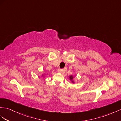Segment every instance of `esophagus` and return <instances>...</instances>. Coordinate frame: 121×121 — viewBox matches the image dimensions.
<instances>
[{
	"label": "esophagus",
	"instance_id": "obj_1",
	"mask_svg": "<svg viewBox=\"0 0 121 121\" xmlns=\"http://www.w3.org/2000/svg\"><path fill=\"white\" fill-rule=\"evenodd\" d=\"M65 69H58V73H65Z\"/></svg>",
	"mask_w": 121,
	"mask_h": 121
}]
</instances>
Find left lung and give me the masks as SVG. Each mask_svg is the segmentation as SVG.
<instances>
[{"instance_id":"8db88e82","label":"left lung","mask_w":121,"mask_h":121,"mask_svg":"<svg viewBox=\"0 0 121 121\" xmlns=\"http://www.w3.org/2000/svg\"><path fill=\"white\" fill-rule=\"evenodd\" d=\"M70 79H72L73 78V77H70Z\"/></svg>"}]
</instances>
